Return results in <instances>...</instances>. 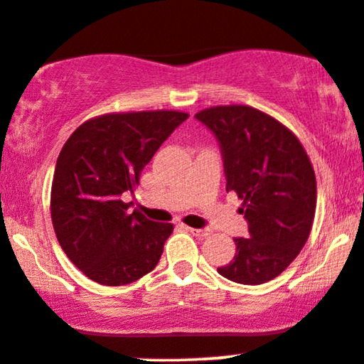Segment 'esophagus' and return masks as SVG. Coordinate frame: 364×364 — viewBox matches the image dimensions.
<instances>
[{"label": "esophagus", "instance_id": "1", "mask_svg": "<svg viewBox=\"0 0 364 364\" xmlns=\"http://www.w3.org/2000/svg\"><path fill=\"white\" fill-rule=\"evenodd\" d=\"M185 229L188 232H191V234H193V235H196V237H201V239L208 237V235H210V230L208 229H191V227H185Z\"/></svg>", "mask_w": 364, "mask_h": 364}]
</instances>
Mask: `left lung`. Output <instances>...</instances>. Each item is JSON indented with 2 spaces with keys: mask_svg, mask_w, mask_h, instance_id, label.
<instances>
[{
  "mask_svg": "<svg viewBox=\"0 0 364 364\" xmlns=\"http://www.w3.org/2000/svg\"><path fill=\"white\" fill-rule=\"evenodd\" d=\"M195 118L220 146L227 191L244 200L249 237H235V256L217 268L240 284L277 278L307 242L317 183L300 140L287 127L247 105L213 107Z\"/></svg>",
  "mask_w": 364,
  "mask_h": 364,
  "instance_id": "left-lung-1",
  "label": "left lung"
}]
</instances>
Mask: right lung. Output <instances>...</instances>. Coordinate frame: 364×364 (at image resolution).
Here are the masks:
<instances>
[{
  "instance_id": "obj_1",
  "label": "right lung",
  "mask_w": 364,
  "mask_h": 364,
  "mask_svg": "<svg viewBox=\"0 0 364 364\" xmlns=\"http://www.w3.org/2000/svg\"><path fill=\"white\" fill-rule=\"evenodd\" d=\"M188 118L183 112L110 113L74 130L57 157L50 215L63 251L107 287L137 282L161 259L171 224L130 212L124 195L139 185L156 151Z\"/></svg>"
}]
</instances>
